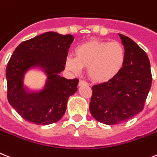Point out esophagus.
<instances>
[{
	"label": "esophagus",
	"instance_id": "obj_1",
	"mask_svg": "<svg viewBox=\"0 0 157 157\" xmlns=\"http://www.w3.org/2000/svg\"><path fill=\"white\" fill-rule=\"evenodd\" d=\"M89 85V84H88V83L85 81H79V86H82V85Z\"/></svg>",
	"mask_w": 157,
	"mask_h": 157
}]
</instances>
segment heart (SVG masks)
I'll return each mask as SVG.
<instances>
[{"instance_id":"obj_1","label":"heart","mask_w":157,"mask_h":157,"mask_svg":"<svg viewBox=\"0 0 157 157\" xmlns=\"http://www.w3.org/2000/svg\"><path fill=\"white\" fill-rule=\"evenodd\" d=\"M75 56L68 55L65 58L67 69L80 75L84 67L94 81L107 82L118 76L124 67L126 51L118 41L90 40L76 46Z\"/></svg>"}]
</instances>
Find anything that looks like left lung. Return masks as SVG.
I'll use <instances>...</instances> for the list:
<instances>
[{"instance_id":"obj_1","label":"left lung","mask_w":157,"mask_h":157,"mask_svg":"<svg viewBox=\"0 0 157 157\" xmlns=\"http://www.w3.org/2000/svg\"><path fill=\"white\" fill-rule=\"evenodd\" d=\"M126 51V61L118 76L94 85L90 104L92 116L106 125H115L142 111L151 85L148 57L138 44L118 34Z\"/></svg>"}]
</instances>
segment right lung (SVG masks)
I'll return each mask as SVG.
<instances>
[{
  "label": "right lung",
  "instance_id": "add662e5",
  "mask_svg": "<svg viewBox=\"0 0 157 157\" xmlns=\"http://www.w3.org/2000/svg\"><path fill=\"white\" fill-rule=\"evenodd\" d=\"M74 37L50 31L22 42L14 50L6 67L7 98L10 105L30 123H56L67 109V100L77 91L78 79L67 80L59 73L65 68V58ZM31 70L46 76L41 89L25 84Z\"/></svg>",
  "mask_w": 157,
  "mask_h": 157
}]
</instances>
